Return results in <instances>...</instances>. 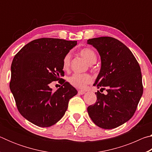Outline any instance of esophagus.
Returning <instances> with one entry per match:
<instances>
[{"mask_svg":"<svg viewBox=\"0 0 152 152\" xmlns=\"http://www.w3.org/2000/svg\"><path fill=\"white\" fill-rule=\"evenodd\" d=\"M78 92L79 94H84L86 92L84 91H82V90H80V91H78Z\"/></svg>","mask_w":152,"mask_h":152,"instance_id":"esophagus-1","label":"esophagus"}]
</instances>
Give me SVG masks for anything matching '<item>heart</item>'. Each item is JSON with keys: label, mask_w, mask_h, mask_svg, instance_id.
Segmentation results:
<instances>
[{"label": "heart", "mask_w": 152, "mask_h": 152, "mask_svg": "<svg viewBox=\"0 0 152 152\" xmlns=\"http://www.w3.org/2000/svg\"><path fill=\"white\" fill-rule=\"evenodd\" d=\"M80 55L83 57L89 64H94L96 61V55L93 50L89 48L82 49L80 51ZM71 55L67 53L62 60V67L64 70H68L70 66ZM68 80L72 86L76 88H83L87 84L92 82V77L88 74H74L68 77Z\"/></svg>", "instance_id": "obj_1"}]
</instances>
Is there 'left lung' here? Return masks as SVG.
Masks as SVG:
<instances>
[{"instance_id": "left-lung-1", "label": "left lung", "mask_w": 152, "mask_h": 152, "mask_svg": "<svg viewBox=\"0 0 152 152\" xmlns=\"http://www.w3.org/2000/svg\"><path fill=\"white\" fill-rule=\"evenodd\" d=\"M87 43L96 49L101 59L94 86L107 92L106 94L95 92L96 101L87 110L99 127L116 128L133 117L142 96L140 66L129 49L115 38H92Z\"/></svg>"}]
</instances>
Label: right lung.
Listing matches in <instances>:
<instances>
[{"label":"right lung","mask_w":152,"mask_h":152,"mask_svg":"<svg viewBox=\"0 0 152 152\" xmlns=\"http://www.w3.org/2000/svg\"><path fill=\"white\" fill-rule=\"evenodd\" d=\"M76 44V41L40 38L15 56L10 88L20 115L34 125L48 127L56 124L78 92L60 78L64 76L63 58ZM58 80L63 86L53 91L49 84Z\"/></svg>","instance_id":"1"}]
</instances>
